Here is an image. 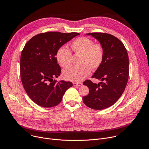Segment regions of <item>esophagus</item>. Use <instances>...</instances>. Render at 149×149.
Listing matches in <instances>:
<instances>
[{
	"instance_id": "1",
	"label": "esophagus",
	"mask_w": 149,
	"mask_h": 149,
	"mask_svg": "<svg viewBox=\"0 0 149 149\" xmlns=\"http://www.w3.org/2000/svg\"><path fill=\"white\" fill-rule=\"evenodd\" d=\"M73 85L74 86H81L82 85V83L81 82H73Z\"/></svg>"
}]
</instances>
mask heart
<instances>
[{
  "label": "heart",
  "mask_w": 149,
  "mask_h": 149,
  "mask_svg": "<svg viewBox=\"0 0 149 149\" xmlns=\"http://www.w3.org/2000/svg\"><path fill=\"white\" fill-rule=\"evenodd\" d=\"M71 48L76 54H82L81 66H70L63 71L65 79L79 82L86 78L93 70L98 68L102 62L104 51L102 47L90 38L85 36L79 37L71 44ZM72 54L70 51L64 47L58 49L56 54V59L62 67L68 66L71 61Z\"/></svg>",
  "instance_id": "heart-1"
}]
</instances>
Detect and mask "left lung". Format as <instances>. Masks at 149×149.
<instances>
[{"mask_svg": "<svg viewBox=\"0 0 149 149\" xmlns=\"http://www.w3.org/2000/svg\"><path fill=\"white\" fill-rule=\"evenodd\" d=\"M101 44L104 51L102 62L92 78L100 79L98 84L86 80L83 84L89 88V94L83 97L87 107L97 110L113 105L123 93L128 81L129 60L122 42L116 36L105 33H89Z\"/></svg>", "mask_w": 149, "mask_h": 149, "instance_id": "1", "label": "left lung"}]
</instances>
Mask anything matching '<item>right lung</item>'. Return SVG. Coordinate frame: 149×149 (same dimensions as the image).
<instances>
[{"mask_svg":"<svg viewBox=\"0 0 149 149\" xmlns=\"http://www.w3.org/2000/svg\"><path fill=\"white\" fill-rule=\"evenodd\" d=\"M78 33H42L32 37L25 44L20 56V77L30 98L42 107L58 105L65 91L72 86L70 81L54 79L61 74L56 59L57 51Z\"/></svg>","mask_w":149,"mask_h":149,"instance_id":"obj_1","label":"right lung"}]
</instances>
